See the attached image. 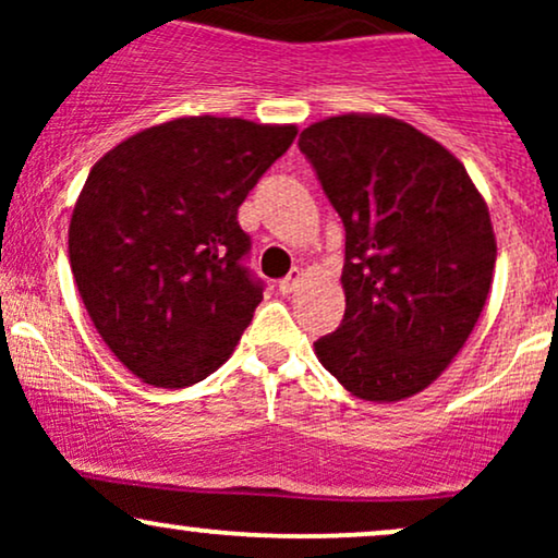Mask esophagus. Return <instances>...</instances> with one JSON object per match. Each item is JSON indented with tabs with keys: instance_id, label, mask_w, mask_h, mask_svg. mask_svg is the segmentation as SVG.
Here are the masks:
<instances>
[{
	"instance_id": "1",
	"label": "esophagus",
	"mask_w": 558,
	"mask_h": 558,
	"mask_svg": "<svg viewBox=\"0 0 558 558\" xmlns=\"http://www.w3.org/2000/svg\"><path fill=\"white\" fill-rule=\"evenodd\" d=\"M301 275H304V272H301L299 267H296V270H291V275H288V278H283V280H280V283H278L280 291H283V293H293V291H296L299 283H301Z\"/></svg>"
}]
</instances>
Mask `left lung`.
<instances>
[{
  "mask_svg": "<svg viewBox=\"0 0 558 558\" xmlns=\"http://www.w3.org/2000/svg\"><path fill=\"white\" fill-rule=\"evenodd\" d=\"M299 149L345 228V312L317 360L356 399H409L462 351L488 299V204L446 146L388 114L319 120Z\"/></svg>",
  "mask_w": 558,
  "mask_h": 558,
  "instance_id": "left-lung-1",
  "label": "left lung"
}]
</instances>
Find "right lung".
<instances>
[{
    "label": "right lung",
    "instance_id": "1",
    "mask_svg": "<svg viewBox=\"0 0 558 558\" xmlns=\"http://www.w3.org/2000/svg\"><path fill=\"white\" fill-rule=\"evenodd\" d=\"M293 138L296 125L175 118L88 172L70 267L101 341L141 383L194 386L233 354L262 301L239 207Z\"/></svg>",
    "mask_w": 558,
    "mask_h": 558
}]
</instances>
